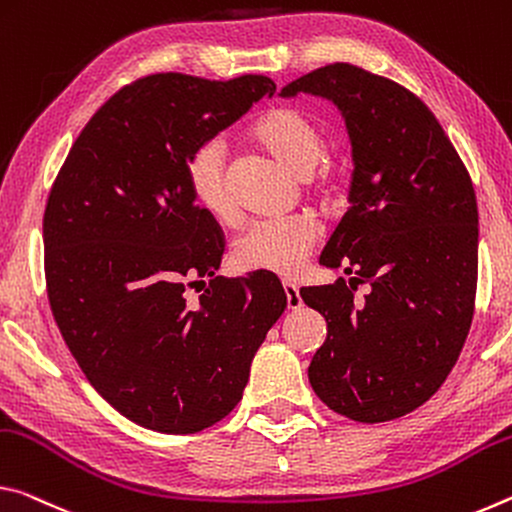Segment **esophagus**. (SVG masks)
Segmentation results:
<instances>
[{"instance_id":"34e87169","label":"esophagus","mask_w":512,"mask_h":512,"mask_svg":"<svg viewBox=\"0 0 512 512\" xmlns=\"http://www.w3.org/2000/svg\"><path fill=\"white\" fill-rule=\"evenodd\" d=\"M283 290H286L288 308H292V311H297V308H301V295H299V288L295 286V283L283 281Z\"/></svg>"}]
</instances>
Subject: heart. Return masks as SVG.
I'll use <instances>...</instances> for the list:
<instances>
[{
  "label": "heart",
  "instance_id": "b5f03b06",
  "mask_svg": "<svg viewBox=\"0 0 512 512\" xmlns=\"http://www.w3.org/2000/svg\"><path fill=\"white\" fill-rule=\"evenodd\" d=\"M249 140L274 156L295 174H304L313 195L333 197L342 188L345 163L322 154L324 136L306 113L292 106L267 108L249 127ZM188 183L197 204L222 224L236 220V204L229 190L226 149L220 140H208L192 152L188 161ZM320 224L313 215H290L281 220H258L233 242V265L245 272L295 274L311 254Z\"/></svg>",
  "mask_w": 512,
  "mask_h": 512
}]
</instances>
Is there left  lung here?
<instances>
[{"label": "left lung", "instance_id": "left-lung-1", "mask_svg": "<svg viewBox=\"0 0 512 512\" xmlns=\"http://www.w3.org/2000/svg\"><path fill=\"white\" fill-rule=\"evenodd\" d=\"M311 92L345 115L354 174L349 208L320 256L349 279L301 290L326 320L308 379L354 422L404 417L456 365L472 326L479 211L467 167L420 97L349 63L304 74L281 97ZM358 282L371 292L353 301Z\"/></svg>", "mask_w": 512, "mask_h": 512}]
</instances>
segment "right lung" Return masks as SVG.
I'll return each instance as SVG.
<instances>
[{
    "label": "right lung",
    "mask_w": 512,
    "mask_h": 512,
    "mask_svg": "<svg viewBox=\"0 0 512 512\" xmlns=\"http://www.w3.org/2000/svg\"><path fill=\"white\" fill-rule=\"evenodd\" d=\"M274 92L263 74L133 81L90 117L47 197L54 320L92 388L145 429L186 435L229 415L286 311L270 272L215 276L222 229L188 183L192 152Z\"/></svg>",
    "instance_id": "1"
}]
</instances>
